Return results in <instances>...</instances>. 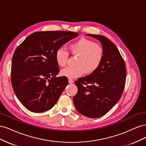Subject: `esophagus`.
<instances>
[{
	"label": "esophagus",
	"mask_w": 146,
	"mask_h": 146,
	"mask_svg": "<svg viewBox=\"0 0 146 146\" xmlns=\"http://www.w3.org/2000/svg\"><path fill=\"white\" fill-rule=\"evenodd\" d=\"M69 83H74V80H72V79H69Z\"/></svg>",
	"instance_id": "34e87169"
}]
</instances>
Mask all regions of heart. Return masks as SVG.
<instances>
[{
	"mask_svg": "<svg viewBox=\"0 0 146 146\" xmlns=\"http://www.w3.org/2000/svg\"><path fill=\"white\" fill-rule=\"evenodd\" d=\"M70 54L77 58L74 67H68L61 70V76L69 78L81 77L84 74L94 73L102 63L105 51L102 46L91 39L81 38L70 43L68 47ZM69 53L62 48L55 52V59L60 67H64L68 63Z\"/></svg>",
	"mask_w": 146,
	"mask_h": 146,
	"instance_id": "obj_1",
	"label": "heart"
}]
</instances>
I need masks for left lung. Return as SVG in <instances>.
Listing matches in <instances>:
<instances>
[{
  "label": "left lung",
  "instance_id": "8db88e82",
  "mask_svg": "<svg viewBox=\"0 0 146 146\" xmlns=\"http://www.w3.org/2000/svg\"><path fill=\"white\" fill-rule=\"evenodd\" d=\"M87 35L100 41L104 58L96 71L75 82L78 92L73 102L83 115L98 118L107 113L120 99L125 86L126 68L117 48L111 41L102 35Z\"/></svg>",
  "mask_w": 146,
  "mask_h": 146
}]
</instances>
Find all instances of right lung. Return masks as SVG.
<instances>
[{
  "instance_id": "add662e5",
  "label": "right lung",
  "mask_w": 146,
  "mask_h": 146,
  "mask_svg": "<svg viewBox=\"0 0 146 146\" xmlns=\"http://www.w3.org/2000/svg\"><path fill=\"white\" fill-rule=\"evenodd\" d=\"M78 33L66 31L31 34L13 56L11 80L17 99L29 111L41 113L52 108L68 85L65 77H56L60 69L55 54Z\"/></svg>"
}]
</instances>
